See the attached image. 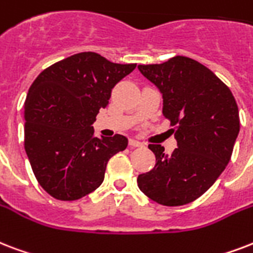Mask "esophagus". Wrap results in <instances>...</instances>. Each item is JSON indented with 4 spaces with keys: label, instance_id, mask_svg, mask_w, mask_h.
Returning a JSON list of instances; mask_svg holds the SVG:
<instances>
[{
    "label": "esophagus",
    "instance_id": "obj_1",
    "mask_svg": "<svg viewBox=\"0 0 253 253\" xmlns=\"http://www.w3.org/2000/svg\"><path fill=\"white\" fill-rule=\"evenodd\" d=\"M130 146L131 147H142V146H143V143L136 139H130Z\"/></svg>",
    "mask_w": 253,
    "mask_h": 253
}]
</instances>
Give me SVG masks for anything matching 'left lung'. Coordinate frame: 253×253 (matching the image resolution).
Segmentation results:
<instances>
[{"label":"left lung","instance_id":"1","mask_svg":"<svg viewBox=\"0 0 253 253\" xmlns=\"http://www.w3.org/2000/svg\"><path fill=\"white\" fill-rule=\"evenodd\" d=\"M138 69L161 91L163 115L175 126L178 142L169 155L161 144H148L157 163L138 176V187L162 206L188 204L228 165L240 130L238 105L231 90L195 59L178 55Z\"/></svg>","mask_w":253,"mask_h":253}]
</instances>
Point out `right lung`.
I'll list each match as a JSON object with an SVG mask.
<instances>
[{"label": "right lung", "instance_id": "right-lung-1", "mask_svg": "<svg viewBox=\"0 0 253 253\" xmlns=\"http://www.w3.org/2000/svg\"><path fill=\"white\" fill-rule=\"evenodd\" d=\"M135 66L84 51L54 63L33 82L24 106L25 151L49 195H88L103 182L110 158L127 147L125 135L95 138L92 123L114 86Z\"/></svg>", "mask_w": 253, "mask_h": 253}]
</instances>
